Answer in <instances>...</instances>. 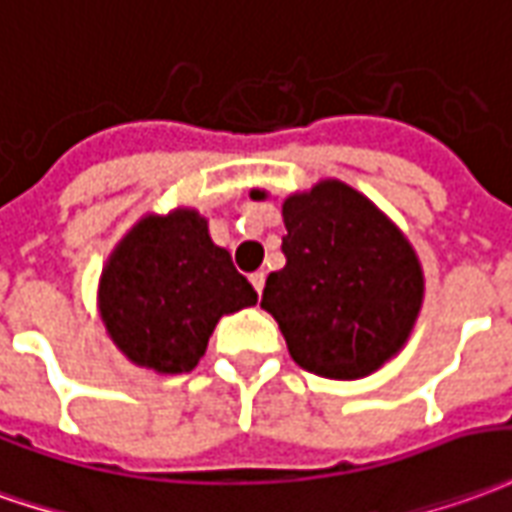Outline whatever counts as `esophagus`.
Instances as JSON below:
<instances>
[{
	"label": "esophagus",
	"instance_id": "34e87169",
	"mask_svg": "<svg viewBox=\"0 0 512 512\" xmlns=\"http://www.w3.org/2000/svg\"><path fill=\"white\" fill-rule=\"evenodd\" d=\"M249 282L255 285L257 293H263V285H266V274H263V271H255V274L249 277Z\"/></svg>",
	"mask_w": 512,
	"mask_h": 512
}]
</instances>
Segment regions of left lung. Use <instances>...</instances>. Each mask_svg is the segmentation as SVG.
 I'll use <instances>...</instances> for the list:
<instances>
[{"label": "left lung", "instance_id": "obj_1", "mask_svg": "<svg viewBox=\"0 0 512 512\" xmlns=\"http://www.w3.org/2000/svg\"><path fill=\"white\" fill-rule=\"evenodd\" d=\"M285 268L263 302L291 357L318 377L357 380L405 346L424 296L407 238L366 196L338 180L282 205Z\"/></svg>", "mask_w": 512, "mask_h": 512}]
</instances>
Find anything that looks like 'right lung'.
<instances>
[{
	"instance_id": "add662e5",
	"label": "right lung",
	"mask_w": 512,
	"mask_h": 512,
	"mask_svg": "<svg viewBox=\"0 0 512 512\" xmlns=\"http://www.w3.org/2000/svg\"><path fill=\"white\" fill-rule=\"evenodd\" d=\"M255 302V288L210 241L196 210L138 221L99 282L107 335L132 363L160 374L191 371L219 318Z\"/></svg>"
}]
</instances>
